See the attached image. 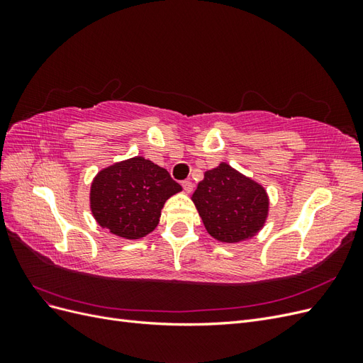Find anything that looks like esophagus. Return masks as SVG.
Masks as SVG:
<instances>
[{
  "label": "esophagus",
  "mask_w": 363,
  "mask_h": 363,
  "mask_svg": "<svg viewBox=\"0 0 363 363\" xmlns=\"http://www.w3.org/2000/svg\"><path fill=\"white\" fill-rule=\"evenodd\" d=\"M182 186H183V189H184L186 194H191L192 189H194V184H192V182H189V180H184V182L182 183Z\"/></svg>",
  "instance_id": "1"
}]
</instances>
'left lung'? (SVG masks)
<instances>
[{
	"label": "left lung",
	"instance_id": "8db88e82",
	"mask_svg": "<svg viewBox=\"0 0 363 363\" xmlns=\"http://www.w3.org/2000/svg\"><path fill=\"white\" fill-rule=\"evenodd\" d=\"M192 201L207 233L225 244L255 238L269 215L267 189L225 162L204 172Z\"/></svg>",
	"mask_w": 363,
	"mask_h": 363
}]
</instances>
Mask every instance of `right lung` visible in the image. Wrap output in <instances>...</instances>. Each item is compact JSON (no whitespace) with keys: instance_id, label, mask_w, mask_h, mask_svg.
<instances>
[{"instance_id":"right-lung-1","label":"right lung","mask_w":363,"mask_h":363,"mask_svg":"<svg viewBox=\"0 0 363 363\" xmlns=\"http://www.w3.org/2000/svg\"><path fill=\"white\" fill-rule=\"evenodd\" d=\"M179 192L182 186L167 169L135 156L108 164L95 175L89 206L98 225L118 238L136 240L157 227L164 203Z\"/></svg>"}]
</instances>
